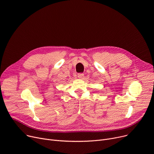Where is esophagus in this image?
I'll return each instance as SVG.
<instances>
[{
	"label": "esophagus",
	"instance_id": "esophagus-1",
	"mask_svg": "<svg viewBox=\"0 0 154 154\" xmlns=\"http://www.w3.org/2000/svg\"><path fill=\"white\" fill-rule=\"evenodd\" d=\"M84 77V74H81V73H80V74H78V78H79V79H83Z\"/></svg>",
	"mask_w": 154,
	"mask_h": 154
}]
</instances>
